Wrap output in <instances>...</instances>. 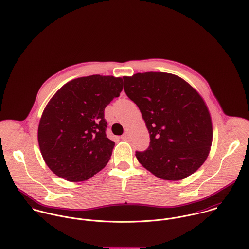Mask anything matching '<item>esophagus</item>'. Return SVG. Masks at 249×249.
<instances>
[{"instance_id": "34e87169", "label": "esophagus", "mask_w": 249, "mask_h": 249, "mask_svg": "<svg viewBox=\"0 0 249 249\" xmlns=\"http://www.w3.org/2000/svg\"><path fill=\"white\" fill-rule=\"evenodd\" d=\"M129 136H130V135H129V132L126 131V132L122 136V139H123V140H128V139H129Z\"/></svg>"}]
</instances>
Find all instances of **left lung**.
<instances>
[{"mask_svg":"<svg viewBox=\"0 0 249 249\" xmlns=\"http://www.w3.org/2000/svg\"><path fill=\"white\" fill-rule=\"evenodd\" d=\"M126 96L139 107L150 142L136 157L164 180H181L205 162L213 139L203 99L184 79L161 71L124 76Z\"/></svg>","mask_w":249,"mask_h":249,"instance_id":"1","label":"left lung"}]
</instances>
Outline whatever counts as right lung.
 <instances>
[{"label": "right lung", "mask_w": 249, "mask_h": 249, "mask_svg": "<svg viewBox=\"0 0 249 249\" xmlns=\"http://www.w3.org/2000/svg\"><path fill=\"white\" fill-rule=\"evenodd\" d=\"M123 90V79L93 74L62 86L44 109L41 154L51 171L71 182L87 180L107 166L115 142L107 136L105 109Z\"/></svg>", "instance_id": "1"}]
</instances>
